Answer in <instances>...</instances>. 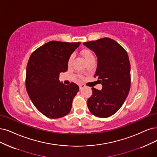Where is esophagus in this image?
<instances>
[{"mask_svg":"<svg viewBox=\"0 0 157 157\" xmlns=\"http://www.w3.org/2000/svg\"><path fill=\"white\" fill-rule=\"evenodd\" d=\"M79 89L80 90H82L84 87H85V85H84V84H82V85H79Z\"/></svg>","mask_w":157,"mask_h":157,"instance_id":"1","label":"esophagus"}]
</instances>
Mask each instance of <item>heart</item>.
Instances as JSON below:
<instances>
[{
    "label": "heart",
    "instance_id": "heart-1",
    "mask_svg": "<svg viewBox=\"0 0 157 157\" xmlns=\"http://www.w3.org/2000/svg\"><path fill=\"white\" fill-rule=\"evenodd\" d=\"M82 54H83V57L85 58V61L88 60L89 59H90V58L94 57L93 54H92L91 51H90L89 50H83L82 51ZM72 59H73V55H72L69 58V60H68V63H71V62L72 61Z\"/></svg>",
    "mask_w": 157,
    "mask_h": 157
}]
</instances>
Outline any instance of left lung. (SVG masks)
<instances>
[{
	"mask_svg": "<svg viewBox=\"0 0 157 157\" xmlns=\"http://www.w3.org/2000/svg\"><path fill=\"white\" fill-rule=\"evenodd\" d=\"M98 58L94 78L102 85L101 90L92 87L87 100L90 112L96 117L108 118L122 106L131 86V65L125 50L114 40L105 37L83 43Z\"/></svg>",
	"mask_w": 157,
	"mask_h": 157,
	"instance_id": "left-lung-1",
	"label": "left lung"
}]
</instances>
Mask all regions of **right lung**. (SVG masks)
Returning <instances> with one entry per match:
<instances>
[{"instance_id": "add662e5", "label": "right lung", "mask_w": 157, "mask_h": 157, "mask_svg": "<svg viewBox=\"0 0 157 157\" xmlns=\"http://www.w3.org/2000/svg\"><path fill=\"white\" fill-rule=\"evenodd\" d=\"M80 44L52 40L30 57L26 67V90L35 107L46 117L59 118L71 111L79 86L74 83L64 85L59 77L61 72L67 71L69 58Z\"/></svg>"}]
</instances>
